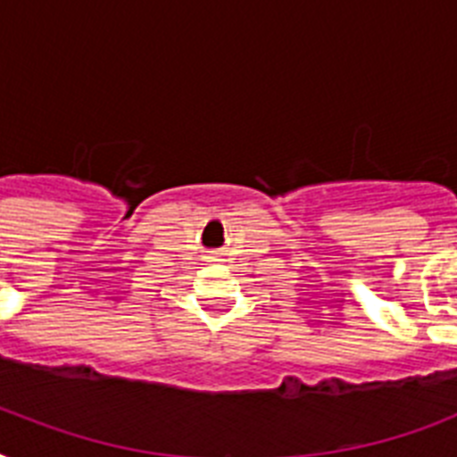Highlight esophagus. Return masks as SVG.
Here are the masks:
<instances>
[{"instance_id":"34e87169","label":"esophagus","mask_w":457,"mask_h":457,"mask_svg":"<svg viewBox=\"0 0 457 457\" xmlns=\"http://www.w3.org/2000/svg\"><path fill=\"white\" fill-rule=\"evenodd\" d=\"M211 261H218V258H215V256H211Z\"/></svg>"}]
</instances>
